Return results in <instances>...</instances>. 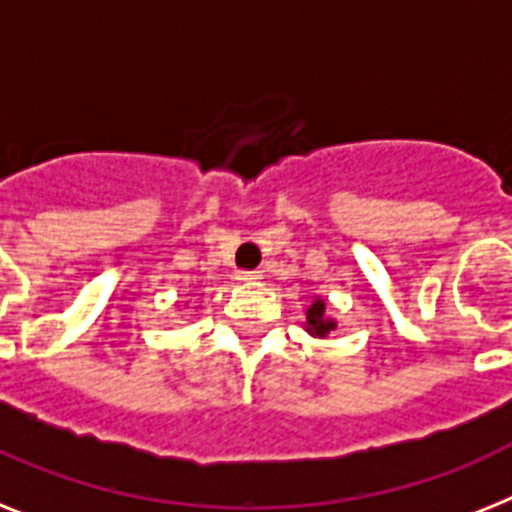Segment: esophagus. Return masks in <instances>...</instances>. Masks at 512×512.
Wrapping results in <instances>:
<instances>
[{
	"label": "esophagus",
	"mask_w": 512,
	"mask_h": 512,
	"mask_svg": "<svg viewBox=\"0 0 512 512\" xmlns=\"http://www.w3.org/2000/svg\"><path fill=\"white\" fill-rule=\"evenodd\" d=\"M235 277H238V280L243 282V285H256V282L261 280V274H259V272H246V269H243V272L235 274Z\"/></svg>",
	"instance_id": "obj_1"
}]
</instances>
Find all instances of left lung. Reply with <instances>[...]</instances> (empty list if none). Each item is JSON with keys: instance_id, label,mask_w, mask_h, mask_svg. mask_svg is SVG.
<instances>
[{"instance_id": "left-lung-1", "label": "left lung", "mask_w": 512, "mask_h": 512, "mask_svg": "<svg viewBox=\"0 0 512 512\" xmlns=\"http://www.w3.org/2000/svg\"><path fill=\"white\" fill-rule=\"evenodd\" d=\"M303 327H306L308 335L319 337V340H324V337L335 332L337 322L332 316H327V303H324V298L314 295L311 306H306V322H303Z\"/></svg>"}]
</instances>
